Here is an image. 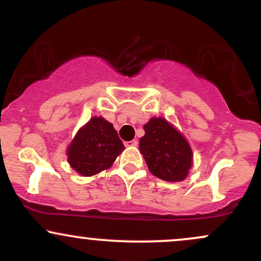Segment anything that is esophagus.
<instances>
[{
	"instance_id": "1",
	"label": "esophagus",
	"mask_w": 261,
	"mask_h": 261,
	"mask_svg": "<svg viewBox=\"0 0 261 261\" xmlns=\"http://www.w3.org/2000/svg\"><path fill=\"white\" fill-rule=\"evenodd\" d=\"M137 145H139L137 140H131V141H127V142H125V146H126V147H136Z\"/></svg>"
}]
</instances>
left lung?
Segmentation results:
<instances>
[{"mask_svg": "<svg viewBox=\"0 0 261 261\" xmlns=\"http://www.w3.org/2000/svg\"><path fill=\"white\" fill-rule=\"evenodd\" d=\"M140 151L149 172L166 181H181L193 166V151L185 137L163 118H152L143 126Z\"/></svg>", "mask_w": 261, "mask_h": 261, "instance_id": "left-lung-1", "label": "left lung"}]
</instances>
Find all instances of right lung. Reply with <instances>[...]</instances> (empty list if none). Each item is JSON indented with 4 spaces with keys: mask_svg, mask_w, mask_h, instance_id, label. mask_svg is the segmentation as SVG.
<instances>
[{
    "mask_svg": "<svg viewBox=\"0 0 261 261\" xmlns=\"http://www.w3.org/2000/svg\"><path fill=\"white\" fill-rule=\"evenodd\" d=\"M113 124L94 116L76 134L67 148V161L77 173L91 176L112 167L124 149Z\"/></svg>",
    "mask_w": 261,
    "mask_h": 261,
    "instance_id": "1",
    "label": "right lung"
}]
</instances>
